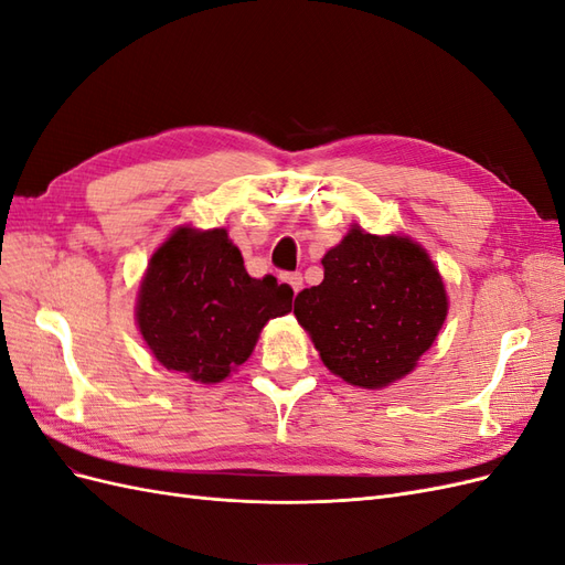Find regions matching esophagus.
<instances>
[{"label":"esophagus","mask_w":565,"mask_h":565,"mask_svg":"<svg viewBox=\"0 0 565 565\" xmlns=\"http://www.w3.org/2000/svg\"><path fill=\"white\" fill-rule=\"evenodd\" d=\"M282 280H285V282H289V287H292L295 292H299V289L303 287V278H301V273H299V270L282 273Z\"/></svg>","instance_id":"esophagus-1"}]
</instances>
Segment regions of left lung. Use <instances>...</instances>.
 Instances as JSON below:
<instances>
[{
    "mask_svg": "<svg viewBox=\"0 0 565 565\" xmlns=\"http://www.w3.org/2000/svg\"><path fill=\"white\" fill-rule=\"evenodd\" d=\"M324 278L295 299V316L341 380L382 388L413 370L448 316L446 287L407 237L358 226L322 256Z\"/></svg>",
    "mask_w": 565,
    "mask_h": 565,
    "instance_id": "1",
    "label": "left lung"
}]
</instances>
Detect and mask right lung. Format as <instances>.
<instances>
[{
  "instance_id": "obj_1",
  "label": "right lung",
  "mask_w": 565,
  "mask_h": 565,
  "mask_svg": "<svg viewBox=\"0 0 565 565\" xmlns=\"http://www.w3.org/2000/svg\"><path fill=\"white\" fill-rule=\"evenodd\" d=\"M292 287L249 278L224 228H179L152 254L136 318L152 355L193 382L243 365L264 324L292 311Z\"/></svg>"
}]
</instances>
